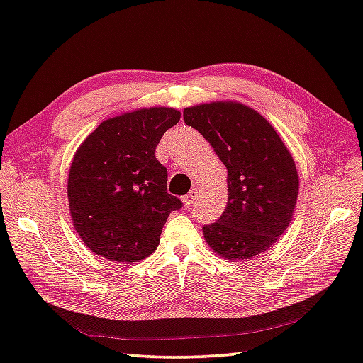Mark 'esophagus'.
<instances>
[{
    "label": "esophagus",
    "instance_id": "obj_1",
    "mask_svg": "<svg viewBox=\"0 0 363 363\" xmlns=\"http://www.w3.org/2000/svg\"><path fill=\"white\" fill-rule=\"evenodd\" d=\"M196 196H198V190H195V189H194V190H190L189 194H187L186 196H184V206H186V207H190L191 204L195 203Z\"/></svg>",
    "mask_w": 363,
    "mask_h": 363
}]
</instances>
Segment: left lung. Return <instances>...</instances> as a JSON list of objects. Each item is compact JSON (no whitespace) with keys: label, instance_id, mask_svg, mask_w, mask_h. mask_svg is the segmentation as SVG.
Here are the masks:
<instances>
[{"label":"left lung","instance_id":"left-lung-1","mask_svg":"<svg viewBox=\"0 0 363 363\" xmlns=\"http://www.w3.org/2000/svg\"><path fill=\"white\" fill-rule=\"evenodd\" d=\"M228 169V206L203 226L220 256L243 260L268 250L291 221L298 198L295 162L274 128L240 103H211L184 109Z\"/></svg>","mask_w":363,"mask_h":363}]
</instances>
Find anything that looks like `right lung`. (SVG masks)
<instances>
[{
  "mask_svg": "<svg viewBox=\"0 0 363 363\" xmlns=\"http://www.w3.org/2000/svg\"><path fill=\"white\" fill-rule=\"evenodd\" d=\"M181 112L151 107L104 120L76 151L68 204L76 233L95 254L137 262L157 248L168 215L182 201L167 194L156 146Z\"/></svg>",
  "mask_w": 363,
  "mask_h": 363,
  "instance_id": "right-lung-1",
  "label": "right lung"
}]
</instances>
